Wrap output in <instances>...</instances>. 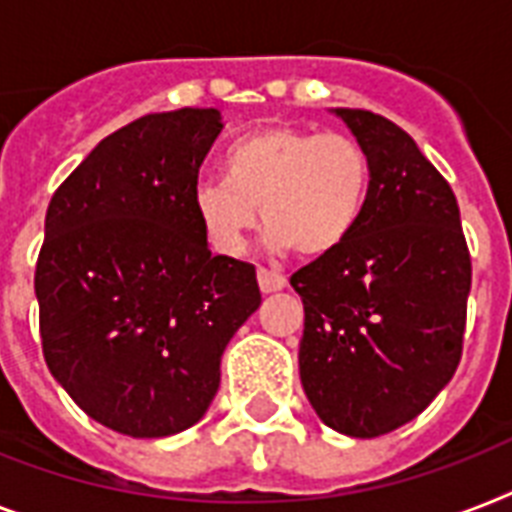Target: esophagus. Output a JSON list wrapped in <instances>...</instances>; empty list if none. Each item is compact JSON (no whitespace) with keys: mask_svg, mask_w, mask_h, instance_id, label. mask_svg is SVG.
Segmentation results:
<instances>
[{"mask_svg":"<svg viewBox=\"0 0 512 512\" xmlns=\"http://www.w3.org/2000/svg\"><path fill=\"white\" fill-rule=\"evenodd\" d=\"M257 284L268 295V292H279V289L287 287V276L279 271H271V268H257Z\"/></svg>","mask_w":512,"mask_h":512,"instance_id":"obj_1","label":"esophagus"}]
</instances>
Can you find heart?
<instances>
[{"instance_id":"1","label":"heart","mask_w":512,"mask_h":512,"mask_svg":"<svg viewBox=\"0 0 512 512\" xmlns=\"http://www.w3.org/2000/svg\"><path fill=\"white\" fill-rule=\"evenodd\" d=\"M369 183L372 164L356 138L273 127L228 148L223 180L196 185L193 212L220 255L236 257L247 249L260 207L271 244L319 257L353 233Z\"/></svg>"}]
</instances>
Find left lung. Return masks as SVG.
Segmentation results:
<instances>
[{"mask_svg":"<svg viewBox=\"0 0 512 512\" xmlns=\"http://www.w3.org/2000/svg\"><path fill=\"white\" fill-rule=\"evenodd\" d=\"M372 183L340 247L292 273L303 297L300 380L324 425L353 438L414 420L457 372L470 252L452 185L390 119L335 108Z\"/></svg>","mask_w":512,"mask_h":512,"instance_id":"obj_1","label":"left lung"}]
</instances>
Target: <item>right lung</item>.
<instances>
[{
    "instance_id": "1",
    "label": "right lung",
    "mask_w": 512,
    "mask_h": 512,
    "mask_svg": "<svg viewBox=\"0 0 512 512\" xmlns=\"http://www.w3.org/2000/svg\"><path fill=\"white\" fill-rule=\"evenodd\" d=\"M217 108L111 132L52 193L36 260L52 377L106 428L162 438L204 417L220 358L257 311L255 265L212 255L193 212Z\"/></svg>"
}]
</instances>
